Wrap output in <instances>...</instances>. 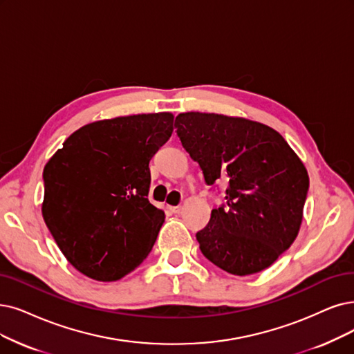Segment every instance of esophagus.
Returning a JSON list of instances; mask_svg holds the SVG:
<instances>
[{
	"label": "esophagus",
	"mask_w": 354,
	"mask_h": 354,
	"mask_svg": "<svg viewBox=\"0 0 354 354\" xmlns=\"http://www.w3.org/2000/svg\"><path fill=\"white\" fill-rule=\"evenodd\" d=\"M168 209L173 212V214H180L181 212V206H168Z\"/></svg>",
	"instance_id": "1"
}]
</instances>
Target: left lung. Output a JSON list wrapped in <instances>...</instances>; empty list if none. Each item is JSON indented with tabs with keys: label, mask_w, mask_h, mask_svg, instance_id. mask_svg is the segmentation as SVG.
Returning <instances> with one entry per match:
<instances>
[{
	"label": "left lung",
	"mask_w": 354,
	"mask_h": 354,
	"mask_svg": "<svg viewBox=\"0 0 354 354\" xmlns=\"http://www.w3.org/2000/svg\"><path fill=\"white\" fill-rule=\"evenodd\" d=\"M177 135L205 183L228 185L226 203L196 234L203 256L235 276L272 266L298 236L308 171L277 131L245 118L187 111Z\"/></svg>",
	"instance_id": "8db88e82"
}]
</instances>
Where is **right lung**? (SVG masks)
Returning a JSON list of instances; mask_svg holds the SVG:
<instances>
[{"instance_id":"right-lung-1","label":"right lung","mask_w":354,"mask_h":354,"mask_svg":"<svg viewBox=\"0 0 354 354\" xmlns=\"http://www.w3.org/2000/svg\"><path fill=\"white\" fill-rule=\"evenodd\" d=\"M173 122L168 111L97 120L46 162L41 215L84 276L119 280L152 250L165 215L148 201L149 161L171 136Z\"/></svg>"}]
</instances>
